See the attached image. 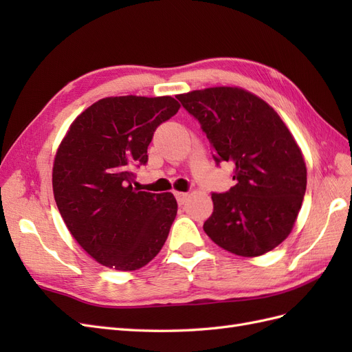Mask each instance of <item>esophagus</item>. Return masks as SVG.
I'll use <instances>...</instances> for the list:
<instances>
[{
    "instance_id": "34e87169",
    "label": "esophagus",
    "mask_w": 352,
    "mask_h": 352,
    "mask_svg": "<svg viewBox=\"0 0 352 352\" xmlns=\"http://www.w3.org/2000/svg\"><path fill=\"white\" fill-rule=\"evenodd\" d=\"M175 197H176V199H177V204H179V206H184L186 198H188V194H186V192H177V190H176Z\"/></svg>"
}]
</instances>
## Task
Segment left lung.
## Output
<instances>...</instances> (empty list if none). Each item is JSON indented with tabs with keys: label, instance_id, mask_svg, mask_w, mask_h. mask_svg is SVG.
Here are the masks:
<instances>
[{
	"label": "left lung",
	"instance_id": "left-lung-1",
	"mask_svg": "<svg viewBox=\"0 0 352 352\" xmlns=\"http://www.w3.org/2000/svg\"><path fill=\"white\" fill-rule=\"evenodd\" d=\"M176 98L199 120L216 162L235 166L236 185L211 195L214 210L204 232L241 257L274 250L292 232L307 188L294 135L272 105L247 89L214 87Z\"/></svg>",
	"mask_w": 352,
	"mask_h": 352
}]
</instances>
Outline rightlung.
Returning <instances> with one entry per match:
<instances>
[{"mask_svg":"<svg viewBox=\"0 0 352 352\" xmlns=\"http://www.w3.org/2000/svg\"><path fill=\"white\" fill-rule=\"evenodd\" d=\"M180 104L166 97H107L82 111L60 142L52 190L72 236L91 257L114 270L144 267L163 248L176 217L172 192L135 188L136 164L160 123Z\"/></svg>","mask_w":352,"mask_h":352,"instance_id":"1","label":"right lung"}]
</instances>
